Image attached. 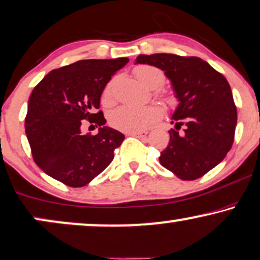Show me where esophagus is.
I'll return each mask as SVG.
<instances>
[{"instance_id":"1","label":"esophagus","mask_w":260,"mask_h":260,"mask_svg":"<svg viewBox=\"0 0 260 260\" xmlns=\"http://www.w3.org/2000/svg\"><path fill=\"white\" fill-rule=\"evenodd\" d=\"M147 131H139V132H132V133H129L131 136H133V137H137V138H146V136H147Z\"/></svg>"}]
</instances>
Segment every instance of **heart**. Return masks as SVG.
<instances>
[{"label": "heart", "instance_id": "obj_1", "mask_svg": "<svg viewBox=\"0 0 260 260\" xmlns=\"http://www.w3.org/2000/svg\"><path fill=\"white\" fill-rule=\"evenodd\" d=\"M136 77L147 87L157 88L163 84L164 74L158 68L152 66H138L134 70ZM114 84L109 83L104 88L102 94V102L106 106H109L114 102ZM160 110L157 107H143L134 104H123L109 114V123L116 129L126 133L138 132L149 127L151 123L159 119Z\"/></svg>", "mask_w": 260, "mask_h": 260}]
</instances>
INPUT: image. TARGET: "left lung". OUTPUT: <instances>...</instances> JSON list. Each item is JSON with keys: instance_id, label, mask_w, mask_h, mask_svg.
I'll return each mask as SVG.
<instances>
[{"instance_id": "left-lung-1", "label": "left lung", "mask_w": 260, "mask_h": 260, "mask_svg": "<svg viewBox=\"0 0 260 260\" xmlns=\"http://www.w3.org/2000/svg\"><path fill=\"white\" fill-rule=\"evenodd\" d=\"M139 63L162 70L179 102L159 163L179 179H198L224 159L234 141L238 114L228 81L196 56L139 55Z\"/></svg>"}]
</instances>
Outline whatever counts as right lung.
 Masks as SVG:
<instances>
[{"instance_id":"add662e5","label":"right lung","mask_w":260,"mask_h":260,"mask_svg":"<svg viewBox=\"0 0 260 260\" xmlns=\"http://www.w3.org/2000/svg\"><path fill=\"white\" fill-rule=\"evenodd\" d=\"M127 57L80 60L45 75L28 98L25 132L37 166L70 187H83L114 159L124 139L106 126L100 108L104 87ZM88 119L100 129L96 136L81 133Z\"/></svg>"}]
</instances>
